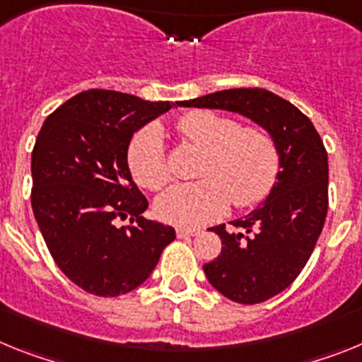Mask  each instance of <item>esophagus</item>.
<instances>
[{
	"mask_svg": "<svg viewBox=\"0 0 362 362\" xmlns=\"http://www.w3.org/2000/svg\"><path fill=\"white\" fill-rule=\"evenodd\" d=\"M177 235L180 238L197 237V235H200V229H197V228H178L177 229Z\"/></svg>",
	"mask_w": 362,
	"mask_h": 362,
	"instance_id": "1",
	"label": "esophagus"
}]
</instances>
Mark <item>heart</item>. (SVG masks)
I'll return each mask as SVG.
<instances>
[{
	"instance_id": "heart-1",
	"label": "heart",
	"mask_w": 362,
	"mask_h": 362,
	"mask_svg": "<svg viewBox=\"0 0 362 362\" xmlns=\"http://www.w3.org/2000/svg\"><path fill=\"white\" fill-rule=\"evenodd\" d=\"M187 142L204 149L199 175L191 184H177L155 202L160 220L180 228L202 226L224 215L233 200L246 207L272 189L279 169V151L268 131L255 125L238 127L229 116L215 111H191L177 122ZM129 168L134 180L147 189H160L171 178L163 134L147 125L129 147Z\"/></svg>"
}]
</instances>
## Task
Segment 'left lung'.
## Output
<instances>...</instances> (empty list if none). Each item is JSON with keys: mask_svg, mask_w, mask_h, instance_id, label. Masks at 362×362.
I'll list each match as a JSON object with an SVG mask.
<instances>
[{"mask_svg": "<svg viewBox=\"0 0 362 362\" xmlns=\"http://www.w3.org/2000/svg\"><path fill=\"white\" fill-rule=\"evenodd\" d=\"M182 107L238 112L266 129L279 151L276 182L259 207L211 228L222 251L204 264L207 281L229 300L264 303L286 290L313 253L328 213V155L312 120L266 89H226Z\"/></svg>", "mask_w": 362, "mask_h": 362, "instance_id": "1", "label": "left lung"}]
</instances>
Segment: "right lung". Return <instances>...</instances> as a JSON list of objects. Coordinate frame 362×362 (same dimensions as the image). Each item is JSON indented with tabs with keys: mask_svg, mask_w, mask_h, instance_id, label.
Masks as SVG:
<instances>
[{
	"mask_svg": "<svg viewBox=\"0 0 362 362\" xmlns=\"http://www.w3.org/2000/svg\"><path fill=\"white\" fill-rule=\"evenodd\" d=\"M178 105V103H177ZM175 103L89 89L47 116L33 151V211L50 255L81 290L129 293L147 281L175 229L147 220L127 149ZM129 218V226L120 219Z\"/></svg>",
	"mask_w": 362,
	"mask_h": 362,
	"instance_id": "right-lung-1",
	"label": "right lung"
}]
</instances>
